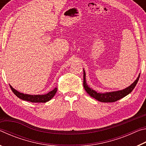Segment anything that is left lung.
Returning a JSON list of instances; mask_svg holds the SVG:
<instances>
[{"mask_svg":"<svg viewBox=\"0 0 146 146\" xmlns=\"http://www.w3.org/2000/svg\"><path fill=\"white\" fill-rule=\"evenodd\" d=\"M140 75L138 76L134 82H133L131 85L129 86V87L124 89L123 90L117 91H113V92H110V93H97V91L93 90L92 89L88 87V86L86 82V73L84 70V82H83V86L85 90L89 95H90L91 97L95 98L100 102H114L118 100L121 99V98H123L125 96L129 94L131 91L133 90V89L137 85L138 80H139Z\"/></svg>","mask_w":146,"mask_h":146,"instance_id":"obj_1","label":"left lung"}]
</instances>
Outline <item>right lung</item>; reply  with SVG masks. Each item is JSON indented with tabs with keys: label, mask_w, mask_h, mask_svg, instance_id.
I'll list each match as a JSON object with an SVG mask.
<instances>
[{
	"label": "right lung",
	"mask_w": 146,
	"mask_h": 146,
	"mask_svg": "<svg viewBox=\"0 0 146 146\" xmlns=\"http://www.w3.org/2000/svg\"><path fill=\"white\" fill-rule=\"evenodd\" d=\"M11 88V90L13 91V93L17 97H19L21 99L26 101H28V102H46L50 100L54 96H55V93L57 91V88H55L53 90L51 91L50 92L46 94V95H27V94H24L22 93H20L19 91L15 90L13 88L9 85Z\"/></svg>",
	"instance_id": "obj_1"
}]
</instances>
